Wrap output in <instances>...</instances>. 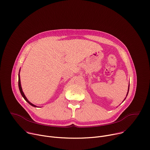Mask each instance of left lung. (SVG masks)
Listing matches in <instances>:
<instances>
[{
  "instance_id": "left-lung-1",
  "label": "left lung",
  "mask_w": 150,
  "mask_h": 150,
  "mask_svg": "<svg viewBox=\"0 0 150 150\" xmlns=\"http://www.w3.org/2000/svg\"><path fill=\"white\" fill-rule=\"evenodd\" d=\"M129 87H128V90H127V94H126V97H127V94H128V92H129ZM126 98H125V99H126Z\"/></svg>"
}]
</instances>
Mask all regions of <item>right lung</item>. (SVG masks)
<instances>
[{
    "label": "right lung",
    "mask_w": 150,
    "mask_h": 150,
    "mask_svg": "<svg viewBox=\"0 0 150 150\" xmlns=\"http://www.w3.org/2000/svg\"><path fill=\"white\" fill-rule=\"evenodd\" d=\"M19 71H20V70H19ZM18 86H19V91H20V93H21V95H22V96L24 97V98L25 100V101H27V102H28L31 105H32V106H33V107H37L36 105H34L33 104H32L31 103H30L28 100H27V98H26V97H25V94H24V93H23V89H22V87H21V81H20V76H19V75H18Z\"/></svg>",
    "instance_id": "obj_1"
}]
</instances>
